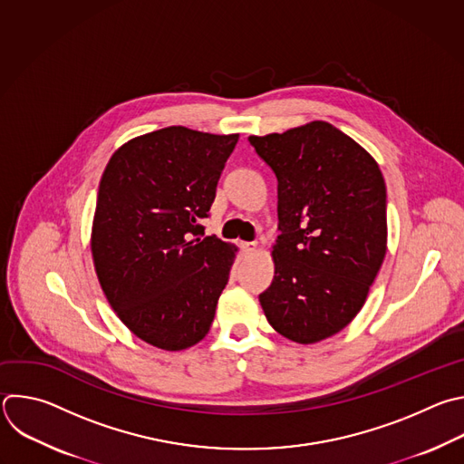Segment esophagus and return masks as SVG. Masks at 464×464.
<instances>
[{"instance_id":"esophagus-1","label":"esophagus","mask_w":464,"mask_h":464,"mask_svg":"<svg viewBox=\"0 0 464 464\" xmlns=\"http://www.w3.org/2000/svg\"><path fill=\"white\" fill-rule=\"evenodd\" d=\"M240 247H242L246 253H255V251H256V244H255V242H242Z\"/></svg>"}]
</instances>
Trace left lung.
Wrapping results in <instances>:
<instances>
[{
	"label": "left lung",
	"mask_w": 464,
	"mask_h": 464,
	"mask_svg": "<svg viewBox=\"0 0 464 464\" xmlns=\"http://www.w3.org/2000/svg\"><path fill=\"white\" fill-rule=\"evenodd\" d=\"M278 182L275 276L258 295L267 323L312 344L361 312L386 255V184L377 162L328 121L249 136Z\"/></svg>",
	"instance_id": "8db88e82"
}]
</instances>
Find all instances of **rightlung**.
<instances>
[{"label":"right lung","instance_id":"add662e5","mask_svg":"<svg viewBox=\"0 0 464 464\" xmlns=\"http://www.w3.org/2000/svg\"><path fill=\"white\" fill-rule=\"evenodd\" d=\"M238 134L182 125L138 136L107 164L92 222V258L120 321L169 352L202 341L229 280L233 246L204 237Z\"/></svg>","mask_w":464,"mask_h":464}]
</instances>
